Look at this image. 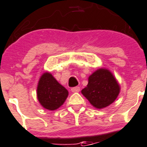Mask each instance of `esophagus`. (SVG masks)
Wrapping results in <instances>:
<instances>
[{"label": "esophagus", "instance_id": "1", "mask_svg": "<svg viewBox=\"0 0 147 147\" xmlns=\"http://www.w3.org/2000/svg\"><path fill=\"white\" fill-rule=\"evenodd\" d=\"M71 91L74 93H76V92H79L80 91V88L79 87H74V88H71Z\"/></svg>", "mask_w": 147, "mask_h": 147}]
</instances>
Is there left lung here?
Masks as SVG:
<instances>
[{"label":"left lung","instance_id":"obj_1","mask_svg":"<svg viewBox=\"0 0 147 147\" xmlns=\"http://www.w3.org/2000/svg\"><path fill=\"white\" fill-rule=\"evenodd\" d=\"M120 91L121 86L111 71L100 68L88 77V83L82 94L93 107L103 109L116 100Z\"/></svg>","mask_w":147,"mask_h":147}]
</instances>
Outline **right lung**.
I'll return each mask as SVG.
<instances>
[{
	"mask_svg": "<svg viewBox=\"0 0 147 147\" xmlns=\"http://www.w3.org/2000/svg\"><path fill=\"white\" fill-rule=\"evenodd\" d=\"M36 94L42 107L49 111H55L64 104L69 92L52 74L46 71L39 79Z\"/></svg>",
	"mask_w": 147,
	"mask_h": 147,
	"instance_id": "1",
	"label": "right lung"
}]
</instances>
